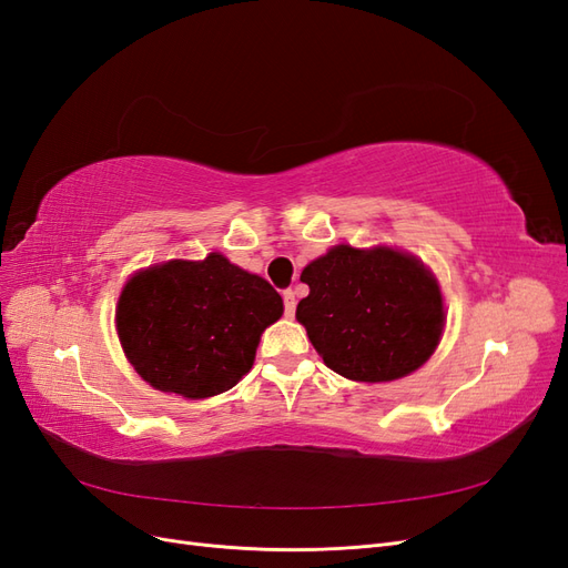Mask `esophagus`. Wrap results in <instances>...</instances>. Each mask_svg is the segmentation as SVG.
<instances>
[{"label":"esophagus","instance_id":"34e87169","mask_svg":"<svg viewBox=\"0 0 568 568\" xmlns=\"http://www.w3.org/2000/svg\"><path fill=\"white\" fill-rule=\"evenodd\" d=\"M284 315L294 317L296 315V294L291 288L284 291Z\"/></svg>","mask_w":568,"mask_h":568}]
</instances>
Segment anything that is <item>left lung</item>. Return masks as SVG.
I'll list each match as a JSON object with an SVG mask.
<instances>
[{"label": "left lung", "instance_id": "1", "mask_svg": "<svg viewBox=\"0 0 568 568\" xmlns=\"http://www.w3.org/2000/svg\"><path fill=\"white\" fill-rule=\"evenodd\" d=\"M296 320L324 365L353 382H393L436 351L445 311L432 270L398 248L341 244L301 272Z\"/></svg>", "mask_w": 568, "mask_h": 568}]
</instances>
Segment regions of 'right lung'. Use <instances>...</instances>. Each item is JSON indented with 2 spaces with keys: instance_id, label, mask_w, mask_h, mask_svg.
<instances>
[{
  "instance_id": "1",
  "label": "right lung",
  "mask_w": 568,
  "mask_h": 568,
  "mask_svg": "<svg viewBox=\"0 0 568 568\" xmlns=\"http://www.w3.org/2000/svg\"><path fill=\"white\" fill-rule=\"evenodd\" d=\"M282 313L270 282L211 253L132 274L120 291L115 326L144 382L201 400L236 386L253 367L261 334Z\"/></svg>"
}]
</instances>
